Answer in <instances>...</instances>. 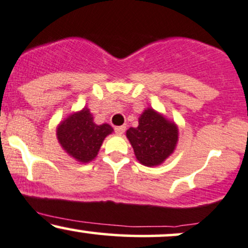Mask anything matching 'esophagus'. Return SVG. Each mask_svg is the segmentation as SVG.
I'll return each instance as SVG.
<instances>
[{"label": "esophagus", "mask_w": 248, "mask_h": 248, "mask_svg": "<svg viewBox=\"0 0 248 248\" xmlns=\"http://www.w3.org/2000/svg\"><path fill=\"white\" fill-rule=\"evenodd\" d=\"M124 130H126V126H120V127H115V133L118 134V135H122V134L124 133Z\"/></svg>", "instance_id": "34e87169"}]
</instances>
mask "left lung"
Listing matches in <instances>:
<instances>
[{
	"instance_id": "obj_1",
	"label": "left lung",
	"mask_w": 248,
	"mask_h": 248,
	"mask_svg": "<svg viewBox=\"0 0 248 248\" xmlns=\"http://www.w3.org/2000/svg\"><path fill=\"white\" fill-rule=\"evenodd\" d=\"M136 160L146 167L161 166L175 152L178 127L154 108H147L139 118V126L126 133Z\"/></svg>"
}]
</instances>
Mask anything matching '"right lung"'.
<instances>
[{"instance_id": "obj_1", "label": "right lung", "mask_w": 248, "mask_h": 248, "mask_svg": "<svg viewBox=\"0 0 248 248\" xmlns=\"http://www.w3.org/2000/svg\"><path fill=\"white\" fill-rule=\"evenodd\" d=\"M113 133L108 124H96L93 115L85 106L73 112L57 126L56 135L67 155L80 163H88L98 155L105 138Z\"/></svg>"}]
</instances>
